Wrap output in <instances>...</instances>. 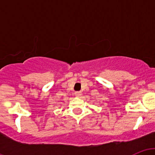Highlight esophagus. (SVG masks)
<instances>
[{
	"mask_svg": "<svg viewBox=\"0 0 155 155\" xmlns=\"http://www.w3.org/2000/svg\"><path fill=\"white\" fill-rule=\"evenodd\" d=\"M75 95L76 96V97H79V96H81V92H80V91H76V92H75Z\"/></svg>",
	"mask_w": 155,
	"mask_h": 155,
	"instance_id": "obj_1",
	"label": "esophagus"
}]
</instances>
